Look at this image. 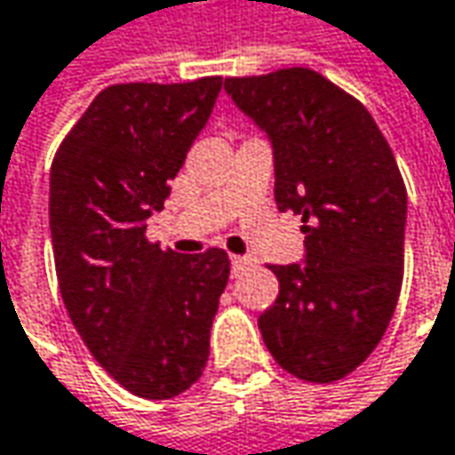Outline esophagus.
<instances>
[{"mask_svg": "<svg viewBox=\"0 0 455 455\" xmlns=\"http://www.w3.org/2000/svg\"><path fill=\"white\" fill-rule=\"evenodd\" d=\"M245 264H248V259H245V256H230V267H233V275L243 272Z\"/></svg>", "mask_w": 455, "mask_h": 455, "instance_id": "obj_1", "label": "esophagus"}]
</instances>
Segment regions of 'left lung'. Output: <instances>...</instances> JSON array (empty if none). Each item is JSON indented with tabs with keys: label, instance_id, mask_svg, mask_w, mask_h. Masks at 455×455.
Listing matches in <instances>:
<instances>
[{
	"label": "left lung",
	"instance_id": "left-lung-1",
	"mask_svg": "<svg viewBox=\"0 0 455 455\" xmlns=\"http://www.w3.org/2000/svg\"><path fill=\"white\" fill-rule=\"evenodd\" d=\"M225 90L269 140L279 212L303 217L300 264L279 279L259 331L310 383L352 373L394 315L404 276L406 188L368 108L313 69L230 77Z\"/></svg>",
	"mask_w": 455,
	"mask_h": 455
}]
</instances>
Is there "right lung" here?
Returning <instances> with one entry per match:
<instances>
[{"mask_svg": "<svg viewBox=\"0 0 455 455\" xmlns=\"http://www.w3.org/2000/svg\"><path fill=\"white\" fill-rule=\"evenodd\" d=\"M220 90L222 77L106 87L51 165V245L64 306L100 368L142 399L183 394L210 357L228 253L183 256L145 233Z\"/></svg>", "mask_w": 455, "mask_h": 455, "instance_id": "obj_1", "label": "right lung"}]
</instances>
